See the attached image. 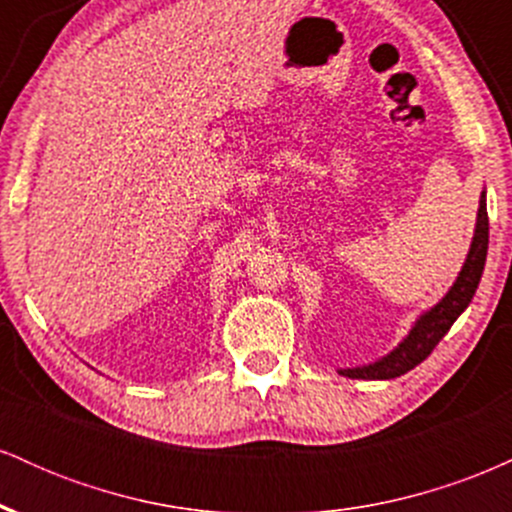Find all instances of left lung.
I'll return each mask as SVG.
<instances>
[{
    "label": "left lung",
    "instance_id": "1",
    "mask_svg": "<svg viewBox=\"0 0 512 512\" xmlns=\"http://www.w3.org/2000/svg\"><path fill=\"white\" fill-rule=\"evenodd\" d=\"M486 250H489V214H486V195L481 192L472 248H469V255L467 260H464L460 276H457L455 284L450 286V291L445 293L443 301L433 305L431 310H426V313L414 322L411 332L404 337V342L399 344L395 351H390V354L380 358V361L368 363V366L339 370V375L358 380H392L419 366V363L436 349L440 339L448 334L452 322H455L457 317L464 313V308L472 303L481 281V272H484Z\"/></svg>",
    "mask_w": 512,
    "mask_h": 512
}]
</instances>
